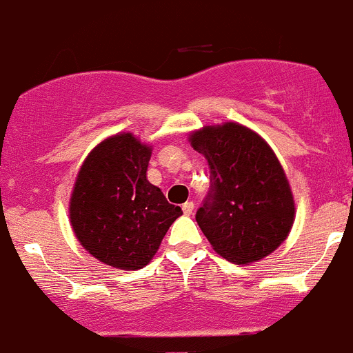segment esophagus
<instances>
[{"instance_id":"obj_1","label":"esophagus","mask_w":353,"mask_h":353,"mask_svg":"<svg viewBox=\"0 0 353 353\" xmlns=\"http://www.w3.org/2000/svg\"><path fill=\"white\" fill-rule=\"evenodd\" d=\"M193 207H195V203H193L192 200H188V202H185L183 205H181V208H183V214H185V215H192Z\"/></svg>"}]
</instances>
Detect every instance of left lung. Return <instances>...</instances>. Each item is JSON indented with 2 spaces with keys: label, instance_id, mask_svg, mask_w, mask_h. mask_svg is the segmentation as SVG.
<instances>
[{
  "label": "left lung",
  "instance_id": "8db88e82",
  "mask_svg": "<svg viewBox=\"0 0 353 353\" xmlns=\"http://www.w3.org/2000/svg\"><path fill=\"white\" fill-rule=\"evenodd\" d=\"M190 143L210 168V188L195 221L212 248L236 264L278 249L293 225L294 202L268 143L237 123L192 132Z\"/></svg>",
  "mask_w": 353,
  "mask_h": 353
}]
</instances>
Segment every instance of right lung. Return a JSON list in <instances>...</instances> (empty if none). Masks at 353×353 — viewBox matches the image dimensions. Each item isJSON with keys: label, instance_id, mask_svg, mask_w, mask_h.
I'll return each instance as SVG.
<instances>
[{"label": "right lung", "instance_id": "right-lung-1", "mask_svg": "<svg viewBox=\"0 0 353 353\" xmlns=\"http://www.w3.org/2000/svg\"><path fill=\"white\" fill-rule=\"evenodd\" d=\"M150 158V146L123 132L94 148L75 180L72 229L85 251L112 268H145L181 215L148 181Z\"/></svg>", "mask_w": 353, "mask_h": 353}]
</instances>
